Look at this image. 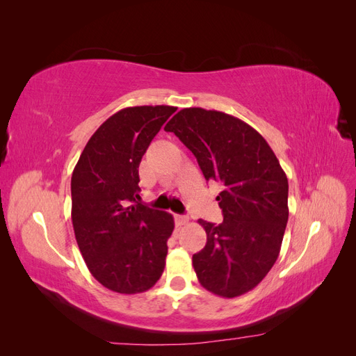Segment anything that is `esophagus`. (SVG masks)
<instances>
[{
    "mask_svg": "<svg viewBox=\"0 0 356 356\" xmlns=\"http://www.w3.org/2000/svg\"><path fill=\"white\" fill-rule=\"evenodd\" d=\"M188 222V217L187 215H175V224L177 227H181V225H184Z\"/></svg>",
    "mask_w": 356,
    "mask_h": 356,
    "instance_id": "obj_1",
    "label": "esophagus"
}]
</instances>
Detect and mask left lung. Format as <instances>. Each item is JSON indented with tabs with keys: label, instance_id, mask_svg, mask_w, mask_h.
Returning a JSON list of instances; mask_svg holds the SVG:
<instances>
[{
	"label": "left lung",
	"instance_id": "obj_1",
	"mask_svg": "<svg viewBox=\"0 0 356 356\" xmlns=\"http://www.w3.org/2000/svg\"><path fill=\"white\" fill-rule=\"evenodd\" d=\"M196 156L224 220H199L207 245L193 255L203 288L233 298L260 284L277 260L288 222V179L273 149L254 127L215 110L182 108L165 126Z\"/></svg>",
	"mask_w": 356,
	"mask_h": 356
}]
</instances>
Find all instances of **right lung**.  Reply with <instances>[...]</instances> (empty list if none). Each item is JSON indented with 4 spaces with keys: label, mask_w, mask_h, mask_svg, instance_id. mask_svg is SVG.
Returning <instances> with one entry per match:
<instances>
[{
    "label": "right lung",
    "mask_w": 356,
    "mask_h": 356,
    "mask_svg": "<svg viewBox=\"0 0 356 356\" xmlns=\"http://www.w3.org/2000/svg\"><path fill=\"white\" fill-rule=\"evenodd\" d=\"M177 111L127 106L98 127L74 168L71 218L92 276L114 293L138 294L163 273L174 217L138 203V168L149 143Z\"/></svg>",
    "instance_id": "add662e5"
}]
</instances>
